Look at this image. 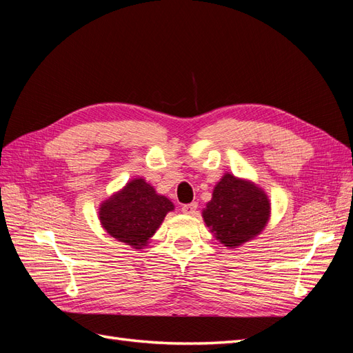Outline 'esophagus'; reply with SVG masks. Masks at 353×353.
Returning a JSON list of instances; mask_svg holds the SVG:
<instances>
[{"mask_svg": "<svg viewBox=\"0 0 353 353\" xmlns=\"http://www.w3.org/2000/svg\"><path fill=\"white\" fill-rule=\"evenodd\" d=\"M181 209H183V212L187 213V215H194L196 210H197V203L196 201L188 203V205H184Z\"/></svg>", "mask_w": 353, "mask_h": 353, "instance_id": "34e87169", "label": "esophagus"}]
</instances>
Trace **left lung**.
<instances>
[{
	"instance_id": "1",
	"label": "left lung",
	"mask_w": 353,
	"mask_h": 353,
	"mask_svg": "<svg viewBox=\"0 0 353 353\" xmlns=\"http://www.w3.org/2000/svg\"><path fill=\"white\" fill-rule=\"evenodd\" d=\"M268 196L250 181L225 174L203 210L213 236L230 249L254 239L270 219Z\"/></svg>"
}]
</instances>
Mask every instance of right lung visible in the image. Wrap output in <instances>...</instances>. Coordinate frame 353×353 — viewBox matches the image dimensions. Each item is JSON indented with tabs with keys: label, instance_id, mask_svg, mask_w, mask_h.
Listing matches in <instances>:
<instances>
[{
	"label": "right lung",
	"instance_id": "obj_1",
	"mask_svg": "<svg viewBox=\"0 0 353 353\" xmlns=\"http://www.w3.org/2000/svg\"><path fill=\"white\" fill-rule=\"evenodd\" d=\"M170 210H174L172 201L159 196L145 179L135 178L101 203L99 215L112 237L143 249Z\"/></svg>",
	"mask_w": 353,
	"mask_h": 353
}]
</instances>
